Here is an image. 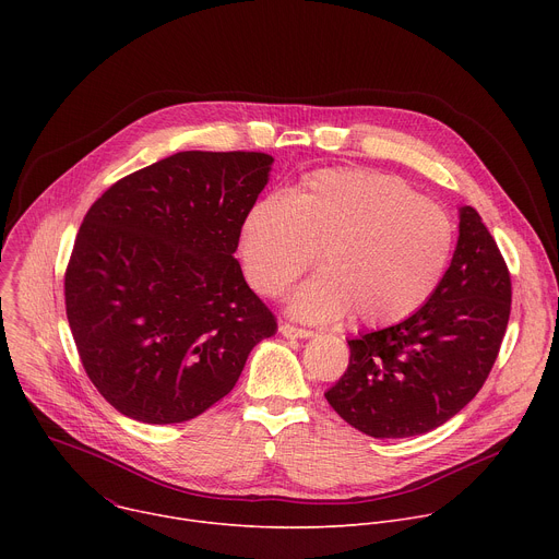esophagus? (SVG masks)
Masks as SVG:
<instances>
[{"instance_id": "34e87169", "label": "esophagus", "mask_w": 559, "mask_h": 559, "mask_svg": "<svg viewBox=\"0 0 559 559\" xmlns=\"http://www.w3.org/2000/svg\"><path fill=\"white\" fill-rule=\"evenodd\" d=\"M278 332H281L285 338H311V336H313L311 330L294 328V325H289V323H283V325L278 328Z\"/></svg>"}]
</instances>
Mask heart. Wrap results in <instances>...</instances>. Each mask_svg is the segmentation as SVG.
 I'll return each instance as SVG.
<instances>
[{"label": "heart", "mask_w": 559, "mask_h": 559, "mask_svg": "<svg viewBox=\"0 0 559 559\" xmlns=\"http://www.w3.org/2000/svg\"><path fill=\"white\" fill-rule=\"evenodd\" d=\"M455 250L451 216L403 179L373 170H318L287 194L250 203L238 263L263 298L281 296L318 257L323 267L289 296L311 323L352 316L401 323L438 292Z\"/></svg>", "instance_id": "obj_1"}]
</instances>
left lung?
<instances>
[{
  "label": "left lung",
  "mask_w": 559,
  "mask_h": 559,
  "mask_svg": "<svg viewBox=\"0 0 559 559\" xmlns=\"http://www.w3.org/2000/svg\"><path fill=\"white\" fill-rule=\"evenodd\" d=\"M511 313L507 263L471 205L460 207L451 265L429 302L403 323L360 334L325 397L371 438L427 433L483 389Z\"/></svg>",
  "instance_id": "1"
}]
</instances>
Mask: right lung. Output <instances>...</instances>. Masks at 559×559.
Returning a JSON list of instances; mask_svg holds the SVG:
<instances>
[{
  "label": "right lung",
  "mask_w": 559,
  "mask_h": 559,
  "mask_svg": "<svg viewBox=\"0 0 559 559\" xmlns=\"http://www.w3.org/2000/svg\"><path fill=\"white\" fill-rule=\"evenodd\" d=\"M272 164L263 152H177L110 186L84 216L66 313L88 378L119 414L147 425L201 416L276 334L234 259Z\"/></svg>",
  "instance_id": "add662e5"
}]
</instances>
